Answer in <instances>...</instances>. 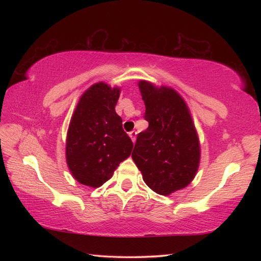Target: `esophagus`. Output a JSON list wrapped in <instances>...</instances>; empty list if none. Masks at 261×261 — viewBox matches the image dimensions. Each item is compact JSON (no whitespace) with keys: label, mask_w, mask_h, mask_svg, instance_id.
<instances>
[{"label":"esophagus","mask_w":261,"mask_h":261,"mask_svg":"<svg viewBox=\"0 0 261 261\" xmlns=\"http://www.w3.org/2000/svg\"><path fill=\"white\" fill-rule=\"evenodd\" d=\"M129 136H130V138H131V140L132 141H136V138H137V132L134 130V131H131L130 134H129Z\"/></svg>","instance_id":"esophagus-1"}]
</instances>
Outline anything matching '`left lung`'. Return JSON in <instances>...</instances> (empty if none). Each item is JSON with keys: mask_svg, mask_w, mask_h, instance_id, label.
Returning <instances> with one entry per match:
<instances>
[{"mask_svg": "<svg viewBox=\"0 0 261 261\" xmlns=\"http://www.w3.org/2000/svg\"><path fill=\"white\" fill-rule=\"evenodd\" d=\"M148 127L137 137L132 159L146 184L160 195L181 190L199 164V143L184 99L173 88L140 81Z\"/></svg>", "mask_w": 261, "mask_h": 261, "instance_id": "8db88e82", "label": "left lung"}]
</instances>
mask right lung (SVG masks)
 <instances>
[{"mask_svg": "<svg viewBox=\"0 0 261 261\" xmlns=\"http://www.w3.org/2000/svg\"><path fill=\"white\" fill-rule=\"evenodd\" d=\"M119 96L120 88L97 83L77 104L67 132L66 158L71 174L83 185L102 186L131 154L134 143L115 112Z\"/></svg>", "mask_w": 261, "mask_h": 261, "instance_id": "obj_1", "label": "right lung"}]
</instances>
